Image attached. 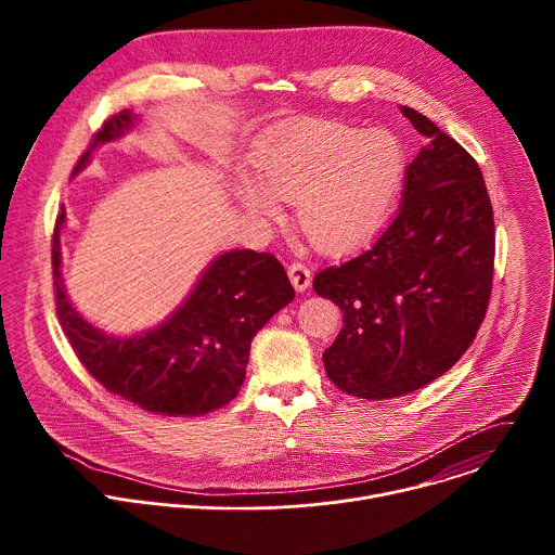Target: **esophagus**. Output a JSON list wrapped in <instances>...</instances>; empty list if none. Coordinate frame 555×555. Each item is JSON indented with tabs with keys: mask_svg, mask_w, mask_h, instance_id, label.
<instances>
[{
	"mask_svg": "<svg viewBox=\"0 0 555 555\" xmlns=\"http://www.w3.org/2000/svg\"><path fill=\"white\" fill-rule=\"evenodd\" d=\"M287 276H289V281H292V285H294L296 292H305V289L311 285V272L307 270V266H302V263H298V261H294V263L287 268Z\"/></svg>",
	"mask_w": 555,
	"mask_h": 555,
	"instance_id": "1",
	"label": "esophagus"
}]
</instances>
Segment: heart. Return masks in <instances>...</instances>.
I'll return each instance as SVG.
<instances>
[{"label": "heart", "instance_id": "b5f03b06", "mask_svg": "<svg viewBox=\"0 0 555 555\" xmlns=\"http://www.w3.org/2000/svg\"><path fill=\"white\" fill-rule=\"evenodd\" d=\"M257 167L261 182L242 184L244 206L274 217V197L296 202V223L321 250H351L390 221L406 180V151L388 129L313 120L268 140Z\"/></svg>", "mask_w": 555, "mask_h": 555}]
</instances>
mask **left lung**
I'll use <instances>...</instances> for the list:
<instances>
[{"label": "left lung", "instance_id": "1", "mask_svg": "<svg viewBox=\"0 0 555 555\" xmlns=\"http://www.w3.org/2000/svg\"><path fill=\"white\" fill-rule=\"evenodd\" d=\"M428 140L406 169L398 217L362 255L321 270L313 289L343 311L327 377L388 400L441 377L477 336L492 294L494 212L477 160L402 105Z\"/></svg>", "mask_w": 555, "mask_h": 555}]
</instances>
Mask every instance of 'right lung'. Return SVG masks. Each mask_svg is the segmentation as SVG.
<instances>
[{
	"label": "right lung",
	"instance_id": "obj_1",
	"mask_svg": "<svg viewBox=\"0 0 555 555\" xmlns=\"http://www.w3.org/2000/svg\"><path fill=\"white\" fill-rule=\"evenodd\" d=\"M133 118L122 109L105 120L74 173L90 163L99 144L131 129ZM63 223L61 208L52 236L56 313L83 366L109 392L157 415L199 417L232 402L246 379L253 338L294 298L276 257L255 250L219 255L165 323L116 338L88 323L65 294L59 242Z\"/></svg>",
	"mask_w": 555,
	"mask_h": 555
}]
</instances>
